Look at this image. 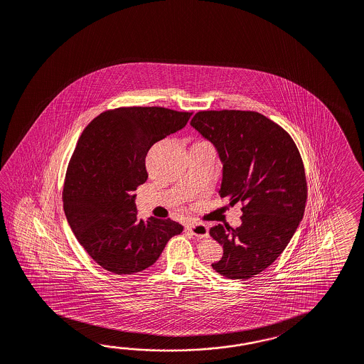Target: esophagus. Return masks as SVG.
<instances>
[{"instance_id": "esophagus-1", "label": "esophagus", "mask_w": 364, "mask_h": 364, "mask_svg": "<svg viewBox=\"0 0 364 364\" xmlns=\"http://www.w3.org/2000/svg\"><path fill=\"white\" fill-rule=\"evenodd\" d=\"M187 229L198 238H207L209 236V228L205 224H191L187 226Z\"/></svg>"}]
</instances>
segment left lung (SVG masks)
Instances as JSON below:
<instances>
[{"label": "left lung", "instance_id": "1", "mask_svg": "<svg viewBox=\"0 0 364 364\" xmlns=\"http://www.w3.org/2000/svg\"><path fill=\"white\" fill-rule=\"evenodd\" d=\"M191 126L215 146L223 163L220 196L244 205L238 228L210 229L224 249L212 267L230 279H249L281 256L304 218L302 157L284 128L255 111H200Z\"/></svg>", "mask_w": 364, "mask_h": 364}]
</instances>
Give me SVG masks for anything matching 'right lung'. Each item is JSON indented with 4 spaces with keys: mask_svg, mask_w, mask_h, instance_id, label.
Returning a JSON list of instances; mask_svg holds the SVG:
<instances>
[{
    "mask_svg": "<svg viewBox=\"0 0 364 364\" xmlns=\"http://www.w3.org/2000/svg\"><path fill=\"white\" fill-rule=\"evenodd\" d=\"M191 115L164 107L115 108L82 132L66 172L63 209L79 244L107 272L147 269L183 232L171 218H139L134 191L148 178V149L184 127Z\"/></svg>",
    "mask_w": 364,
    "mask_h": 364,
    "instance_id": "add662e5",
    "label": "right lung"
}]
</instances>
